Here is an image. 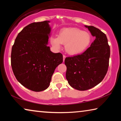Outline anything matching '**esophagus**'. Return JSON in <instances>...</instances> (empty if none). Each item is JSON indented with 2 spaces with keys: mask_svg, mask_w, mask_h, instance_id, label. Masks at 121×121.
I'll return each mask as SVG.
<instances>
[{
  "mask_svg": "<svg viewBox=\"0 0 121 121\" xmlns=\"http://www.w3.org/2000/svg\"><path fill=\"white\" fill-rule=\"evenodd\" d=\"M65 57H66V56H65V55H63V62H64V61H65Z\"/></svg>",
  "mask_w": 121,
  "mask_h": 121,
  "instance_id": "esophagus-1",
  "label": "esophagus"
}]
</instances>
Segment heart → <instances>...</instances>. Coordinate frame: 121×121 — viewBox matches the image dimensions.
Listing matches in <instances>:
<instances>
[{
  "mask_svg": "<svg viewBox=\"0 0 121 121\" xmlns=\"http://www.w3.org/2000/svg\"><path fill=\"white\" fill-rule=\"evenodd\" d=\"M92 36L89 32L76 28H65L60 30L58 37L51 39V43L57 48L61 44L65 45V50L70 55L83 53L89 48Z\"/></svg>",
  "mask_w": 121,
  "mask_h": 121,
  "instance_id": "1",
  "label": "heart"
}]
</instances>
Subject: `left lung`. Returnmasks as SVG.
Returning a JSON list of instances; mask_svg holds the SVG:
<instances>
[{
	"label": "left lung",
	"instance_id": "obj_1",
	"mask_svg": "<svg viewBox=\"0 0 121 121\" xmlns=\"http://www.w3.org/2000/svg\"><path fill=\"white\" fill-rule=\"evenodd\" d=\"M95 37L90 48L82 54L65 59L66 79L71 87L85 91L97 85L107 73L110 47L106 35L93 26H85Z\"/></svg>",
	"mask_w": 121,
	"mask_h": 121
}]
</instances>
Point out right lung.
<instances>
[{
    "instance_id": "right-lung-1",
    "label": "right lung",
    "mask_w": 121,
    "mask_h": 121,
    "mask_svg": "<svg viewBox=\"0 0 121 121\" xmlns=\"http://www.w3.org/2000/svg\"><path fill=\"white\" fill-rule=\"evenodd\" d=\"M49 21L34 22L19 32L12 46L11 65L16 78L35 92L48 88L53 73L63 62L61 53H54L48 46Z\"/></svg>"
}]
</instances>
